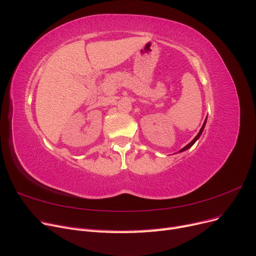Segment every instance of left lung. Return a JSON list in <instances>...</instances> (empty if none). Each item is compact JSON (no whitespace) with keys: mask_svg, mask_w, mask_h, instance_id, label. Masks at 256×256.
I'll list each match as a JSON object with an SVG mask.
<instances>
[{"mask_svg":"<svg viewBox=\"0 0 256 256\" xmlns=\"http://www.w3.org/2000/svg\"><path fill=\"white\" fill-rule=\"evenodd\" d=\"M206 120H207V118H206ZM206 120H205V122H204V124H203V126H202V128H200V132L198 134V136L194 138H193V140L188 144V145H186L184 147V148H182L180 152H184V150H187L188 148H190V147L193 145V144H194L196 141H198V138L200 136V134H202V132H203V130H204V128H205V125H206Z\"/></svg>","mask_w":256,"mask_h":256,"instance_id":"left-lung-1","label":"left lung"}]
</instances>
